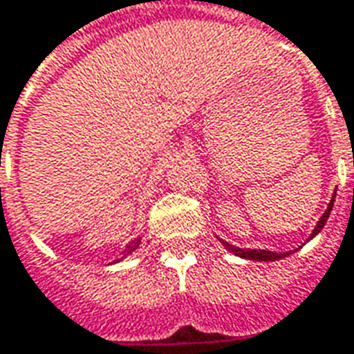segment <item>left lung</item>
Masks as SVG:
<instances>
[{
  "instance_id": "8db88e82",
  "label": "left lung",
  "mask_w": 354,
  "mask_h": 354,
  "mask_svg": "<svg viewBox=\"0 0 354 354\" xmlns=\"http://www.w3.org/2000/svg\"><path fill=\"white\" fill-rule=\"evenodd\" d=\"M337 194V192H335ZM335 194H333V198L329 201V205H327V209H325V214L319 217V221H317V225L313 227V231H311V235L308 237V241L315 237L317 233H322V229L327 223V219H329V214H331V209H333V201H335ZM221 241V239H219ZM306 241V243H308ZM223 243V247H225L229 252H233L235 257H241V259H247V261H257V262H272V261H280V259H286L290 257L294 250H288V252H276V250H266V249H241V247H235V245H231V243H227V241H221Z\"/></svg>"
}]
</instances>
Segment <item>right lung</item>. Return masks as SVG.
I'll return each mask as SVG.
<instances>
[{"instance_id": "obj_1", "label": "right lung", "mask_w": 354, "mask_h": 354, "mask_svg": "<svg viewBox=\"0 0 354 354\" xmlns=\"http://www.w3.org/2000/svg\"><path fill=\"white\" fill-rule=\"evenodd\" d=\"M139 245H140V237L133 239V241H131V243H129L127 247H125V249H123V252H121V257H119V259H117L115 262H121V261H123V259H125V257H129V254H131V252H133V250H135V249H139ZM111 264H113V262H111Z\"/></svg>"}]
</instances>
